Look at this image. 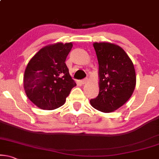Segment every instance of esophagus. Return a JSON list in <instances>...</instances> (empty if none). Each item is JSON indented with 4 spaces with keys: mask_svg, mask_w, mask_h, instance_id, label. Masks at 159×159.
Returning <instances> with one entry per match:
<instances>
[{
    "mask_svg": "<svg viewBox=\"0 0 159 159\" xmlns=\"http://www.w3.org/2000/svg\"><path fill=\"white\" fill-rule=\"evenodd\" d=\"M88 82V78H84V79L81 80V84H85Z\"/></svg>",
    "mask_w": 159,
    "mask_h": 159,
    "instance_id": "obj_1",
    "label": "esophagus"
}]
</instances>
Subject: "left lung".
Masks as SVG:
<instances>
[{"mask_svg":"<svg viewBox=\"0 0 159 159\" xmlns=\"http://www.w3.org/2000/svg\"><path fill=\"white\" fill-rule=\"evenodd\" d=\"M99 63V92L90 100L97 111L111 113L129 100L136 85L134 65L120 46L110 43L93 44Z\"/></svg>","mask_w":159,"mask_h":159,"instance_id":"left-lung-1","label":"left lung"}]
</instances>
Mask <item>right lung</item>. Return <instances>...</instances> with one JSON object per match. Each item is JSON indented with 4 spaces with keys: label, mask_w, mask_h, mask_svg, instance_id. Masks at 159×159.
<instances>
[{
    "label": "right lung",
    "mask_w": 159,
    "mask_h": 159,
    "mask_svg": "<svg viewBox=\"0 0 159 159\" xmlns=\"http://www.w3.org/2000/svg\"><path fill=\"white\" fill-rule=\"evenodd\" d=\"M72 47V43L46 46L27 64L23 79L25 91L30 100L39 108L61 107L76 86L65 64Z\"/></svg>",
    "instance_id": "obj_1"
}]
</instances>
